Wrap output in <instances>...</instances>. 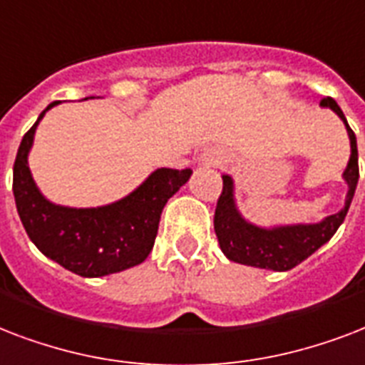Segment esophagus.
<instances>
[{
	"instance_id": "34e87169",
	"label": "esophagus",
	"mask_w": 365,
	"mask_h": 365,
	"mask_svg": "<svg viewBox=\"0 0 365 365\" xmlns=\"http://www.w3.org/2000/svg\"><path fill=\"white\" fill-rule=\"evenodd\" d=\"M221 160H222L221 152H217V150L203 152V156H202V162L205 163V165H219Z\"/></svg>"
}]
</instances>
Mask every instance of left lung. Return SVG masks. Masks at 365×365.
Returning a JSON list of instances; mask_svg holds the SVG:
<instances>
[{"mask_svg":"<svg viewBox=\"0 0 365 365\" xmlns=\"http://www.w3.org/2000/svg\"><path fill=\"white\" fill-rule=\"evenodd\" d=\"M322 106L331 108L335 114L344 121L350 137V162L344 169V180L349 185V194L344 207L335 215H329L327 219L316 225H293V227L278 228H259L251 222L244 221L238 209L234 205L232 179L228 175H222V192L215 207V234L219 238L222 253L234 262L247 264V267L268 268V270H291L310 257L316 250L331 240L337 232L341 222L346 217L352 196H354L356 185H358V148H356V135L350 129L349 121L344 118L343 110L331 97L322 101Z\"/></svg>","mask_w":365,"mask_h":365,"instance_id":"1","label":"left lung"}]
</instances>
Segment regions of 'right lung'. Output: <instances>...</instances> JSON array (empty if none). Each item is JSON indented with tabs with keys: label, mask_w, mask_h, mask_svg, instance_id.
I'll return each instance as SVG.
<instances>
[{
	"label": "right lung",
	"mask_w": 365,
	"mask_h": 365,
	"mask_svg": "<svg viewBox=\"0 0 365 365\" xmlns=\"http://www.w3.org/2000/svg\"><path fill=\"white\" fill-rule=\"evenodd\" d=\"M39 114L16 152L13 194L24 230L45 257L83 278H98L131 268L154 247L163 205L190 179L192 169L162 168L120 202L104 207L74 209L55 205L41 196L28 169V152Z\"/></svg>",
	"instance_id": "add662e5"
}]
</instances>
